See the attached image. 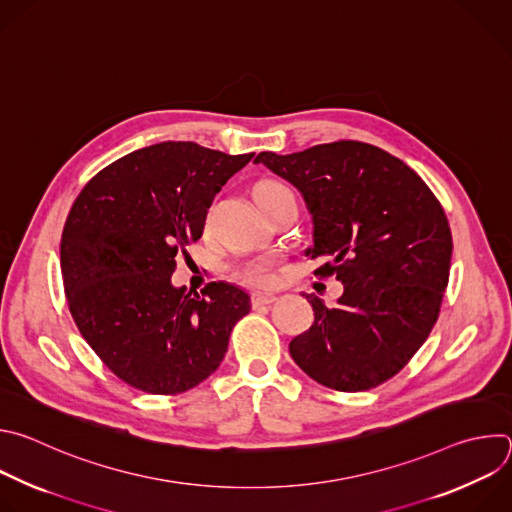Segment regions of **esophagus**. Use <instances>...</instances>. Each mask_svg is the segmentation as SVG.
Returning <instances> with one entry per match:
<instances>
[{
    "instance_id": "34e87169",
    "label": "esophagus",
    "mask_w": 512,
    "mask_h": 512,
    "mask_svg": "<svg viewBox=\"0 0 512 512\" xmlns=\"http://www.w3.org/2000/svg\"><path fill=\"white\" fill-rule=\"evenodd\" d=\"M274 300H276V296L270 294V292H266V294L254 292V294H252V306H254V309H260V306H268V304H272Z\"/></svg>"
}]
</instances>
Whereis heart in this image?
I'll return each mask as SVG.
<instances>
[{
  "label": "heart",
  "instance_id": "obj_1",
  "mask_svg": "<svg viewBox=\"0 0 512 512\" xmlns=\"http://www.w3.org/2000/svg\"><path fill=\"white\" fill-rule=\"evenodd\" d=\"M278 193H292V191L286 185L278 183V181H260L254 187L256 201H262V199L278 195ZM276 266H278V258H274V256H258V258H250V260L238 264L234 268V276L240 282L250 284V286H270L274 282Z\"/></svg>",
  "mask_w": 512,
  "mask_h": 512
}]
</instances>
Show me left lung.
Wrapping results in <instances>:
<instances>
[{
  "label": "left lung",
  "mask_w": 512,
  "mask_h": 512,
  "mask_svg": "<svg viewBox=\"0 0 512 512\" xmlns=\"http://www.w3.org/2000/svg\"><path fill=\"white\" fill-rule=\"evenodd\" d=\"M300 189L315 222L317 278L345 286L335 306L313 304V327L290 341L294 363L337 391L373 389L397 375L430 337L448 286L452 232L426 181L397 157L361 141L300 153L262 151Z\"/></svg>",
  "instance_id": "8db88e82"
}]
</instances>
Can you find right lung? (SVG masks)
Wrapping results in <instances>:
<instances>
[{
  "label": "right lung",
  "instance_id": "right-lung-1",
  "mask_svg": "<svg viewBox=\"0 0 512 512\" xmlns=\"http://www.w3.org/2000/svg\"><path fill=\"white\" fill-rule=\"evenodd\" d=\"M252 157L167 141L107 165L74 199L60 244L68 309L127 385L155 395L195 387L250 313L238 286L210 282L199 296L175 288L171 274L201 238L216 193Z\"/></svg>",
  "mask_w": 512,
  "mask_h": 512
}]
</instances>
